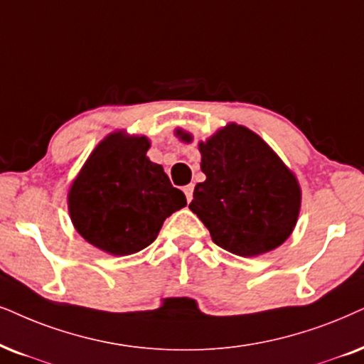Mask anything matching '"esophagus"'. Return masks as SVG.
I'll return each mask as SVG.
<instances>
[{"label":"esophagus","instance_id":"1","mask_svg":"<svg viewBox=\"0 0 364 364\" xmlns=\"http://www.w3.org/2000/svg\"><path fill=\"white\" fill-rule=\"evenodd\" d=\"M193 190H195V185H188V186H185V195H186V200H188V203H190V201L193 200Z\"/></svg>","mask_w":364,"mask_h":364}]
</instances>
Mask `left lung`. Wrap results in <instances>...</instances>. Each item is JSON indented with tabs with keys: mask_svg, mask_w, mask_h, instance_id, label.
<instances>
[{
	"mask_svg": "<svg viewBox=\"0 0 364 364\" xmlns=\"http://www.w3.org/2000/svg\"><path fill=\"white\" fill-rule=\"evenodd\" d=\"M176 136L190 139L183 129ZM198 149L206 179L195 186L190 210L210 230L211 240L240 257L282 245L296 228L302 191L277 153L235 122L200 141Z\"/></svg>",
	"mask_w": 364,
	"mask_h": 364,
	"instance_id": "left-lung-1",
	"label": "left lung"
}]
</instances>
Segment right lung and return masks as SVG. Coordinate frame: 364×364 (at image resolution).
Returning <instances> with one entry per match:
<instances>
[{
  "label": "right lung",
  "instance_id": "right-lung-1",
  "mask_svg": "<svg viewBox=\"0 0 364 364\" xmlns=\"http://www.w3.org/2000/svg\"><path fill=\"white\" fill-rule=\"evenodd\" d=\"M149 146L146 136L110 132L68 190L73 227L109 255H131L151 245L164 220L186 206L183 191L148 158Z\"/></svg>",
  "mask_w": 364,
  "mask_h": 364
}]
</instances>
